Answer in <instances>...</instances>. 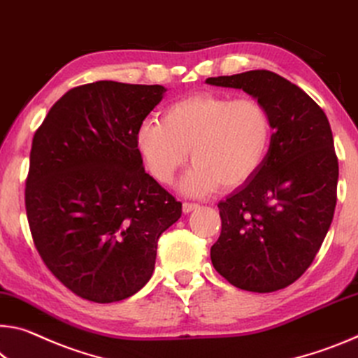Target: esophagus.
<instances>
[{"instance_id": "obj_1", "label": "esophagus", "mask_w": 358, "mask_h": 358, "mask_svg": "<svg viewBox=\"0 0 358 358\" xmlns=\"http://www.w3.org/2000/svg\"><path fill=\"white\" fill-rule=\"evenodd\" d=\"M197 207V203H194V202H183V213H189V212H192V210H196Z\"/></svg>"}]
</instances>
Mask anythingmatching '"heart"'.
Instances as JSON below:
<instances>
[{"label": "heart", "instance_id": "heart-1", "mask_svg": "<svg viewBox=\"0 0 358 358\" xmlns=\"http://www.w3.org/2000/svg\"><path fill=\"white\" fill-rule=\"evenodd\" d=\"M272 137L271 111L259 100L202 92L170 103L161 121L141 124L137 150L161 185L173 183L189 150L192 166L181 191L201 196L250 181L269 155Z\"/></svg>", "mask_w": 358, "mask_h": 358}]
</instances>
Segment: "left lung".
<instances>
[{"label": "left lung", "instance_id": "obj_1", "mask_svg": "<svg viewBox=\"0 0 358 358\" xmlns=\"http://www.w3.org/2000/svg\"><path fill=\"white\" fill-rule=\"evenodd\" d=\"M206 83L242 89L268 106L274 124L263 167L218 203L213 268L241 290H282L304 274L330 229L339 175L330 122L303 89L268 70Z\"/></svg>", "mask_w": 358, "mask_h": 358}]
</instances>
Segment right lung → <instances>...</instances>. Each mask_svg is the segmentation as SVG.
<instances>
[{"label": "right lung", "instance_id": "right-lung-1", "mask_svg": "<svg viewBox=\"0 0 358 358\" xmlns=\"http://www.w3.org/2000/svg\"><path fill=\"white\" fill-rule=\"evenodd\" d=\"M162 86L84 84L57 100L33 137L25 208L48 269L78 296L115 303L151 279L157 241L181 202L145 172L137 130Z\"/></svg>", "mask_w": 358, "mask_h": 358}]
</instances>
